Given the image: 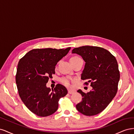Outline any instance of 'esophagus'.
<instances>
[{"label":"esophagus","mask_w":134,"mask_h":134,"mask_svg":"<svg viewBox=\"0 0 134 134\" xmlns=\"http://www.w3.org/2000/svg\"><path fill=\"white\" fill-rule=\"evenodd\" d=\"M74 92H73V91H70V90H69L68 91V93L69 94H73Z\"/></svg>","instance_id":"obj_1"}]
</instances>
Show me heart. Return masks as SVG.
Segmentation results:
<instances>
[{
	"instance_id": "heart-1",
	"label": "heart",
	"mask_w": 134,
	"mask_h": 134,
	"mask_svg": "<svg viewBox=\"0 0 134 134\" xmlns=\"http://www.w3.org/2000/svg\"><path fill=\"white\" fill-rule=\"evenodd\" d=\"M78 58V57H72L71 58ZM72 79L70 77H63L62 79H61V82L63 84H64L65 86L67 87H71V84L72 82Z\"/></svg>"
}]
</instances>
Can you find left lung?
<instances>
[{"instance_id":"obj_1","label":"left lung","mask_w":134,"mask_h":134,"mask_svg":"<svg viewBox=\"0 0 134 134\" xmlns=\"http://www.w3.org/2000/svg\"><path fill=\"white\" fill-rule=\"evenodd\" d=\"M72 54L82 57L86 62L81 79L91 83L92 90L87 93L78 92L82 100L76 105L79 112L86 116H94L103 111L116 96L120 80L117 60L110 52L103 48L84 46L74 48Z\"/></svg>"}]
</instances>
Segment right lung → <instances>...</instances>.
<instances>
[{"mask_svg": "<svg viewBox=\"0 0 134 134\" xmlns=\"http://www.w3.org/2000/svg\"><path fill=\"white\" fill-rule=\"evenodd\" d=\"M36 48L30 51L18 64L15 82L19 97L25 106L35 115L46 117L58 108L59 100L68 91L58 84L54 90L46 87L56 64L70 50Z\"/></svg>", "mask_w": 134, "mask_h": 134, "instance_id": "obj_1", "label": "right lung"}]
</instances>
